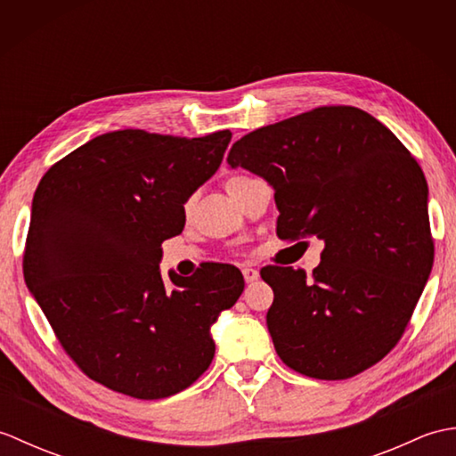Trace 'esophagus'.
Listing matches in <instances>:
<instances>
[{"mask_svg": "<svg viewBox=\"0 0 456 456\" xmlns=\"http://www.w3.org/2000/svg\"><path fill=\"white\" fill-rule=\"evenodd\" d=\"M243 276L248 284L255 282V280H258V270L253 266H243Z\"/></svg>", "mask_w": 456, "mask_h": 456, "instance_id": "34e87169", "label": "esophagus"}]
</instances>
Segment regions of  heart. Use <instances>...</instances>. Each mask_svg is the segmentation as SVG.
<instances>
[{"mask_svg":"<svg viewBox=\"0 0 456 456\" xmlns=\"http://www.w3.org/2000/svg\"><path fill=\"white\" fill-rule=\"evenodd\" d=\"M240 178H247V174H235V176H231V178L227 180V186H229V183H233V182L240 180ZM191 203H193V200H191V198L183 201V213H186V216H190V211H191Z\"/></svg>","mask_w":456,"mask_h":456,"instance_id":"heart-1","label":"heart"}]
</instances>
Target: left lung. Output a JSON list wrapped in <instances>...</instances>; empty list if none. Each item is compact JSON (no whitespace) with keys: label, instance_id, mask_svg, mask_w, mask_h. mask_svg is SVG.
<instances>
[{"label":"left lung","instance_id":"1","mask_svg":"<svg viewBox=\"0 0 456 456\" xmlns=\"http://www.w3.org/2000/svg\"><path fill=\"white\" fill-rule=\"evenodd\" d=\"M274 188L282 240L325 243L312 278L268 265L266 325L278 356L345 380L398 345L431 274L428 182L402 141L353 105H322L239 139L227 157Z\"/></svg>","mask_w":456,"mask_h":456}]
</instances>
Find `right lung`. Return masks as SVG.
<instances>
[{
  "label": "right lung",
  "instance_id": "obj_1",
  "mask_svg": "<svg viewBox=\"0 0 456 456\" xmlns=\"http://www.w3.org/2000/svg\"><path fill=\"white\" fill-rule=\"evenodd\" d=\"M231 131L186 139L105 133L46 170L33 198L23 274L58 343L92 380L139 400L186 390L208 370L209 335L245 280L206 263L160 274V245L182 233L183 201L211 178Z\"/></svg>",
  "mask_w": 456,
  "mask_h": 456
}]
</instances>
